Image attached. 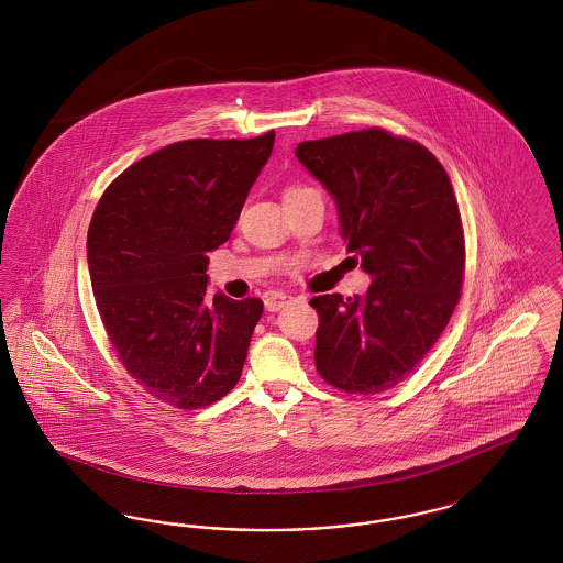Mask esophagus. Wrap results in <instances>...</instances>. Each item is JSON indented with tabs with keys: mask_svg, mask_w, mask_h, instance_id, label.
<instances>
[{
	"mask_svg": "<svg viewBox=\"0 0 563 563\" xmlns=\"http://www.w3.org/2000/svg\"><path fill=\"white\" fill-rule=\"evenodd\" d=\"M289 299H291V297L287 294H272L269 297H266V310H268V312H278Z\"/></svg>",
	"mask_w": 563,
	"mask_h": 563,
	"instance_id": "obj_1",
	"label": "esophagus"
}]
</instances>
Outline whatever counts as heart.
<instances>
[{
	"label": "heart",
	"mask_w": 563,
	"mask_h": 563,
	"mask_svg": "<svg viewBox=\"0 0 563 563\" xmlns=\"http://www.w3.org/2000/svg\"><path fill=\"white\" fill-rule=\"evenodd\" d=\"M299 189H306V188H291V189H287V194H294V191H299Z\"/></svg>",
	"instance_id": "heart-1"
}]
</instances>
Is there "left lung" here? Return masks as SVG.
I'll use <instances>...</instances> for the list:
<instances>
[{"label": "left lung", "instance_id": "obj_1", "mask_svg": "<svg viewBox=\"0 0 563 563\" xmlns=\"http://www.w3.org/2000/svg\"><path fill=\"white\" fill-rule=\"evenodd\" d=\"M297 161L338 207L346 251L374 280L365 295H319L314 363L352 395L397 386L452 319L464 234L452 181L427 147L382 129L303 141Z\"/></svg>", "mask_w": 563, "mask_h": 563}]
</instances>
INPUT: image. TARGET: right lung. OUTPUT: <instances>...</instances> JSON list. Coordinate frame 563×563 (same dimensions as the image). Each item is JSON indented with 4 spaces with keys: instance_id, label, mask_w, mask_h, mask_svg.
Returning a JSON list of instances; mask_svg holds the SVG:
<instances>
[{
    "instance_id": "obj_1",
    "label": "right lung",
    "mask_w": 563,
    "mask_h": 563,
    "mask_svg": "<svg viewBox=\"0 0 563 563\" xmlns=\"http://www.w3.org/2000/svg\"><path fill=\"white\" fill-rule=\"evenodd\" d=\"M272 145L274 131L166 145L129 166L95 209L86 241L95 301L118 358L158 401L207 407L241 379L264 301L211 299L207 264Z\"/></svg>"
}]
</instances>
